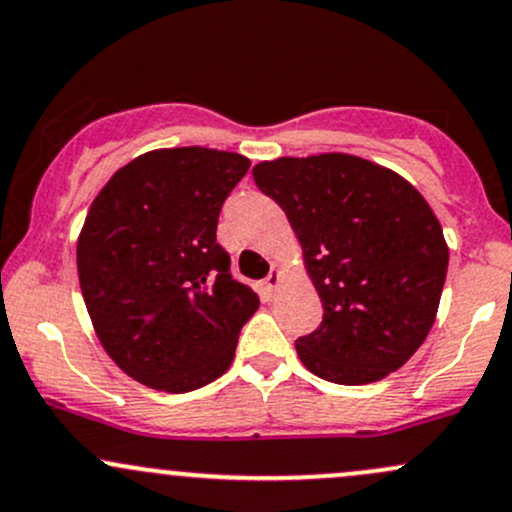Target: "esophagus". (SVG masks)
<instances>
[{"instance_id": "1", "label": "esophagus", "mask_w": 512, "mask_h": 512, "mask_svg": "<svg viewBox=\"0 0 512 512\" xmlns=\"http://www.w3.org/2000/svg\"><path fill=\"white\" fill-rule=\"evenodd\" d=\"M279 286H281V272L276 267H272V272H269L267 279H264V291L274 293Z\"/></svg>"}]
</instances>
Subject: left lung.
<instances>
[{
  "mask_svg": "<svg viewBox=\"0 0 512 512\" xmlns=\"http://www.w3.org/2000/svg\"><path fill=\"white\" fill-rule=\"evenodd\" d=\"M252 178L286 211L325 308L296 342L303 366L337 385L402 368L431 332L450 257L421 192L349 154L262 161Z\"/></svg>",
  "mask_w": 512,
  "mask_h": 512,
  "instance_id": "8db88e82",
  "label": "left lung"
}]
</instances>
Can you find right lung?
Wrapping results in <instances>:
<instances>
[{"mask_svg": "<svg viewBox=\"0 0 512 512\" xmlns=\"http://www.w3.org/2000/svg\"><path fill=\"white\" fill-rule=\"evenodd\" d=\"M250 161L182 146L137 156L88 209L76 267L103 349L129 378L190 392L231 366L260 298L216 243L226 197Z\"/></svg>", "mask_w": 512, "mask_h": 512, "instance_id": "right-lung-1", "label": "right lung"}]
</instances>
